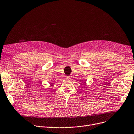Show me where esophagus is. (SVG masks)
<instances>
[{"mask_svg":"<svg viewBox=\"0 0 134 134\" xmlns=\"http://www.w3.org/2000/svg\"><path fill=\"white\" fill-rule=\"evenodd\" d=\"M70 78H71V77H70V76H66V79H68V80L70 79Z\"/></svg>","mask_w":134,"mask_h":134,"instance_id":"esophagus-1","label":"esophagus"}]
</instances>
